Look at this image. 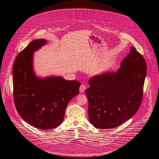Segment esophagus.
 <instances>
[{
	"label": "esophagus",
	"instance_id": "obj_1",
	"mask_svg": "<svg viewBox=\"0 0 159 159\" xmlns=\"http://www.w3.org/2000/svg\"><path fill=\"white\" fill-rule=\"evenodd\" d=\"M86 86L84 85V84H81L80 85V88H79V91H80V92H81V93H83L85 90H86Z\"/></svg>",
	"mask_w": 159,
	"mask_h": 159
}]
</instances>
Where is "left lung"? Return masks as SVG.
Instances as JSON below:
<instances>
[{
  "mask_svg": "<svg viewBox=\"0 0 159 159\" xmlns=\"http://www.w3.org/2000/svg\"><path fill=\"white\" fill-rule=\"evenodd\" d=\"M147 65L134 46L116 71L93 76L85 93L88 115L97 129L116 128L136 113L141 104Z\"/></svg>",
  "mask_w": 159,
  "mask_h": 159,
  "instance_id": "1",
  "label": "left lung"
}]
</instances>
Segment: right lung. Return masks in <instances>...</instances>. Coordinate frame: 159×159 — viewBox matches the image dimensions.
<instances>
[{"label": "right lung", "mask_w": 159, "mask_h": 159, "mask_svg": "<svg viewBox=\"0 0 159 159\" xmlns=\"http://www.w3.org/2000/svg\"><path fill=\"white\" fill-rule=\"evenodd\" d=\"M47 43L44 39L31 41L16 57L12 71L16 110L24 121L41 130L60 125L68 102L79 93L80 86L62 76L36 75L34 52Z\"/></svg>", "instance_id": "right-lung-1"}]
</instances>
